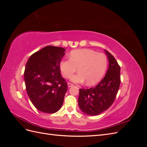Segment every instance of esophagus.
Returning <instances> with one entry per match:
<instances>
[{
	"mask_svg": "<svg viewBox=\"0 0 147 147\" xmlns=\"http://www.w3.org/2000/svg\"><path fill=\"white\" fill-rule=\"evenodd\" d=\"M67 85H68V87H69V88H70V87L73 86L74 84H72V83H67Z\"/></svg>",
	"mask_w": 147,
	"mask_h": 147,
	"instance_id": "esophagus-1",
	"label": "esophagus"
}]
</instances>
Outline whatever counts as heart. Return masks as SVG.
I'll list each match as a JSON object with an SVG mask.
<instances>
[{
    "instance_id": "b5f03b06",
    "label": "heart",
    "mask_w": 147,
    "mask_h": 147,
    "mask_svg": "<svg viewBox=\"0 0 147 147\" xmlns=\"http://www.w3.org/2000/svg\"><path fill=\"white\" fill-rule=\"evenodd\" d=\"M70 59H62L59 63L61 74L69 78L78 68V73L71 78L74 83L86 82L88 85L99 82L103 77L107 66V58L103 53H96L90 49H79L70 53Z\"/></svg>"
}]
</instances>
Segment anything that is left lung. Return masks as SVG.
Here are the masks:
<instances>
[{
  "mask_svg": "<svg viewBox=\"0 0 147 147\" xmlns=\"http://www.w3.org/2000/svg\"><path fill=\"white\" fill-rule=\"evenodd\" d=\"M109 65L104 78L94 87L80 89L78 106L88 115L95 116L107 110L112 105L118 91L120 67L115 57L105 50Z\"/></svg>",
  "mask_w": 147,
  "mask_h": 147,
  "instance_id": "1",
  "label": "left lung"
}]
</instances>
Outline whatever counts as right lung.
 I'll return each mask as SVG.
<instances>
[{"mask_svg":"<svg viewBox=\"0 0 147 147\" xmlns=\"http://www.w3.org/2000/svg\"><path fill=\"white\" fill-rule=\"evenodd\" d=\"M65 51L61 47L47 46L34 53L26 63V91L35 107L43 113H56L63 104L67 84L59 65Z\"/></svg>","mask_w":147,"mask_h":147,"instance_id":"obj_1","label":"right lung"}]
</instances>
